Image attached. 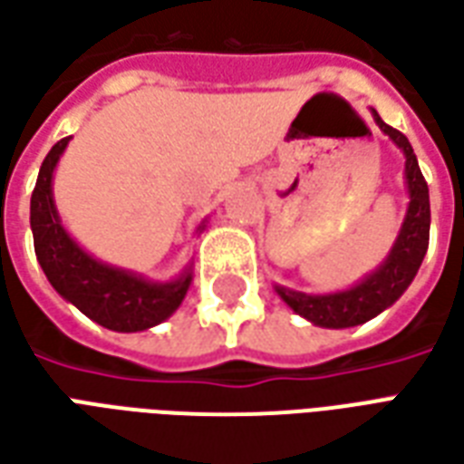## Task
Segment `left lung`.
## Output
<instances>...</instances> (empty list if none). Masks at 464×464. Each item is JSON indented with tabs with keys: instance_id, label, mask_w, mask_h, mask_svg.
Segmentation results:
<instances>
[{
	"instance_id": "left-lung-1",
	"label": "left lung",
	"mask_w": 464,
	"mask_h": 464,
	"mask_svg": "<svg viewBox=\"0 0 464 464\" xmlns=\"http://www.w3.org/2000/svg\"><path fill=\"white\" fill-rule=\"evenodd\" d=\"M380 131L388 133L392 143L405 153V183H408L410 203L405 221L398 233V241L392 246L390 256L380 268L365 276L358 285L348 291L328 293V295H308V293L291 291L276 285V291L293 311L303 315L305 321L315 323L321 328H353L360 323H368L378 313L390 308L402 293L408 291L412 278L418 276V268L430 241V193L428 183L422 179L418 159L412 153L408 136L400 133L382 121L378 111H372Z\"/></svg>"
}]
</instances>
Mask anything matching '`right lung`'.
<instances>
[{
  "label": "right lung",
  "mask_w": 464,
  "mask_h": 464,
  "mask_svg": "<svg viewBox=\"0 0 464 464\" xmlns=\"http://www.w3.org/2000/svg\"><path fill=\"white\" fill-rule=\"evenodd\" d=\"M69 139H62L46 153L32 193V233L36 261L54 291L74 303L86 318L109 331L136 333L163 323L191 285V266L169 283L146 281L141 276L96 261L64 231L52 196V179Z\"/></svg>",
  "instance_id": "right-lung-1"
}]
</instances>
